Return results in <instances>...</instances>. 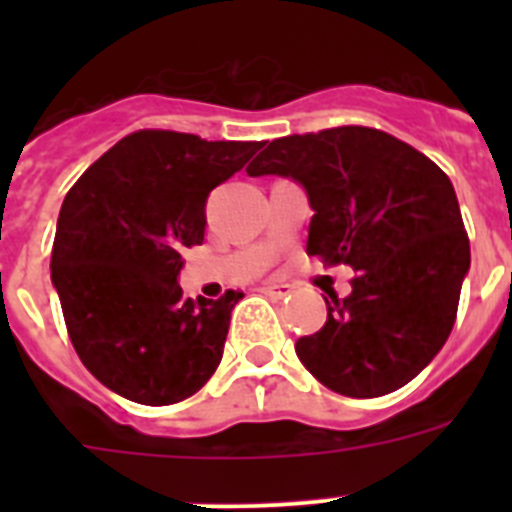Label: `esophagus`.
Wrapping results in <instances>:
<instances>
[{
  "mask_svg": "<svg viewBox=\"0 0 512 512\" xmlns=\"http://www.w3.org/2000/svg\"><path fill=\"white\" fill-rule=\"evenodd\" d=\"M261 292L269 297H274V300H282V297H287L292 289H289V284H264V287H261Z\"/></svg>",
  "mask_w": 512,
  "mask_h": 512,
  "instance_id": "1",
  "label": "esophagus"
}]
</instances>
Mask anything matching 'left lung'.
I'll return each mask as SVG.
<instances>
[{
  "label": "left lung",
  "instance_id": "obj_1",
  "mask_svg": "<svg viewBox=\"0 0 512 512\" xmlns=\"http://www.w3.org/2000/svg\"><path fill=\"white\" fill-rule=\"evenodd\" d=\"M246 171L300 182L315 210L307 253L356 271L351 295L330 292L323 328L295 343L307 372L346 397L387 395L418 377L454 328L469 271L449 176L364 125L271 140Z\"/></svg>",
  "mask_w": 512,
  "mask_h": 512
}]
</instances>
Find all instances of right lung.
I'll return each instance as SVG.
<instances>
[{"instance_id":"1","label":"right lung","mask_w":512,"mask_h":512,"mask_svg":"<svg viewBox=\"0 0 512 512\" xmlns=\"http://www.w3.org/2000/svg\"><path fill=\"white\" fill-rule=\"evenodd\" d=\"M261 140H202L135 130L69 189L51 279L81 364L117 395L174 405L205 387L223 359L243 292L187 300L184 248L205 241V202Z\"/></svg>"}]
</instances>
